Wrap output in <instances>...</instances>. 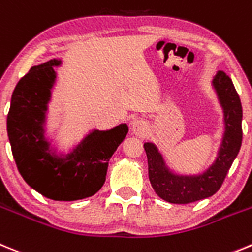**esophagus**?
<instances>
[{"label":"esophagus","instance_id":"obj_1","mask_svg":"<svg viewBox=\"0 0 252 252\" xmlns=\"http://www.w3.org/2000/svg\"><path fill=\"white\" fill-rule=\"evenodd\" d=\"M131 131H133L137 137H147L149 133L148 122L144 121V119H137V121H134L133 124H131Z\"/></svg>","mask_w":252,"mask_h":252}]
</instances>
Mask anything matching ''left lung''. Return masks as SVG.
I'll return each mask as SVG.
<instances>
[{"label": "left lung", "mask_w": 252, "mask_h": 252, "mask_svg": "<svg viewBox=\"0 0 252 252\" xmlns=\"http://www.w3.org/2000/svg\"><path fill=\"white\" fill-rule=\"evenodd\" d=\"M212 87L223 112V135L216 159L198 174H180L168 167L154 143H144L148 158L149 181L156 193L169 203L186 205L214 196L239 154L242 142V106L232 80L217 71Z\"/></svg>", "instance_id": "obj_1"}]
</instances>
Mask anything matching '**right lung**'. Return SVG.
I'll return each mask as SVG.
<instances>
[{"label":"right lung","instance_id":"right-lung-1","mask_svg":"<svg viewBox=\"0 0 252 252\" xmlns=\"http://www.w3.org/2000/svg\"><path fill=\"white\" fill-rule=\"evenodd\" d=\"M53 59L32 66L17 83L7 115V134L16 165L26 183L54 201L93 196L105 182L109 159L128 133L126 123L94 129L70 153L58 154L45 137L51 89L56 81Z\"/></svg>","mask_w":252,"mask_h":252}]
</instances>
